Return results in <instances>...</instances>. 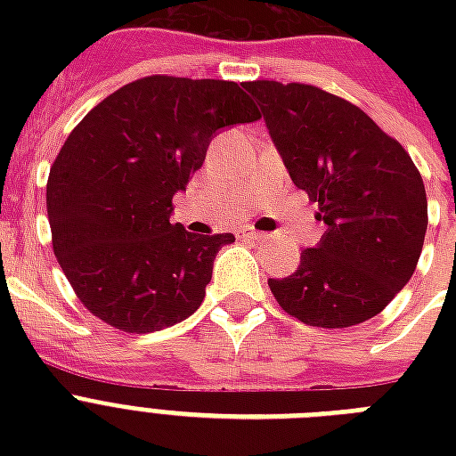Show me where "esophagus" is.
I'll use <instances>...</instances> for the list:
<instances>
[{
  "label": "esophagus",
  "mask_w": 456,
  "mask_h": 456,
  "mask_svg": "<svg viewBox=\"0 0 456 456\" xmlns=\"http://www.w3.org/2000/svg\"><path fill=\"white\" fill-rule=\"evenodd\" d=\"M243 239H253V241H265L270 234H263V232H256V229H243Z\"/></svg>",
  "instance_id": "1"
}]
</instances>
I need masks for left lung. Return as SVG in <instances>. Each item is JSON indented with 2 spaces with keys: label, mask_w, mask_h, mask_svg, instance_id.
<instances>
[{
  "label": "left lung",
  "mask_w": 456,
  "mask_h": 456,
  "mask_svg": "<svg viewBox=\"0 0 456 456\" xmlns=\"http://www.w3.org/2000/svg\"><path fill=\"white\" fill-rule=\"evenodd\" d=\"M293 184L326 224L291 277L270 279L303 324L346 329L376 317L417 270L428 227L421 172L404 146L354 103L303 82L253 80Z\"/></svg>",
  "instance_id": "8db88e82"
}]
</instances>
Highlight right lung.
I'll list each match as a JSON object with an SVG mask.
<instances>
[{
    "instance_id": "right-lung-1",
    "label": "right lung",
    "mask_w": 456,
    "mask_h": 456,
    "mask_svg": "<svg viewBox=\"0 0 456 456\" xmlns=\"http://www.w3.org/2000/svg\"><path fill=\"white\" fill-rule=\"evenodd\" d=\"M229 80L149 75L96 103L68 134L46 179L53 256L94 317L151 333L199 310L232 234L170 222L210 139L260 110Z\"/></svg>"
}]
</instances>
